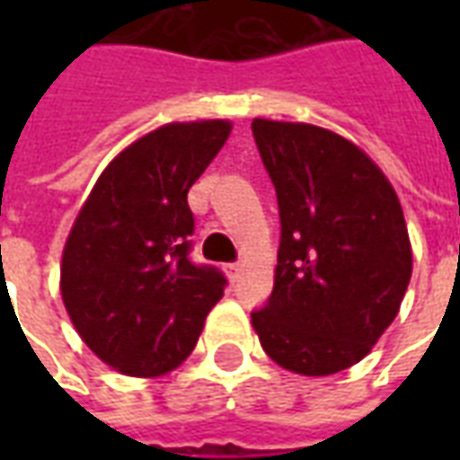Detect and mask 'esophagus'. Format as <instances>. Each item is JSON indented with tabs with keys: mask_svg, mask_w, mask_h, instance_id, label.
Returning a JSON list of instances; mask_svg holds the SVG:
<instances>
[{
	"mask_svg": "<svg viewBox=\"0 0 460 460\" xmlns=\"http://www.w3.org/2000/svg\"><path fill=\"white\" fill-rule=\"evenodd\" d=\"M226 276H229V280L231 283H236V280L241 279V266L239 263H229V266H226Z\"/></svg>",
	"mask_w": 460,
	"mask_h": 460,
	"instance_id": "esophagus-1",
	"label": "esophagus"
}]
</instances>
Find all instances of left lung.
Wrapping results in <instances>:
<instances>
[{"instance_id": "left-lung-1", "label": "left lung", "mask_w": 460, "mask_h": 460, "mask_svg": "<svg viewBox=\"0 0 460 460\" xmlns=\"http://www.w3.org/2000/svg\"><path fill=\"white\" fill-rule=\"evenodd\" d=\"M276 187L279 266L251 313L266 355L296 375L342 372L372 349L411 279L402 204L357 145L305 122H251Z\"/></svg>"}]
</instances>
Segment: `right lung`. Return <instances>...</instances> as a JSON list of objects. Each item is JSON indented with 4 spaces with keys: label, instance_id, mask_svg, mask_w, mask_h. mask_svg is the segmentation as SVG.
Returning a JSON list of instances; mask_svg holds the SVG:
<instances>
[{
    "label": "right lung",
    "instance_id": "1",
    "mask_svg": "<svg viewBox=\"0 0 460 460\" xmlns=\"http://www.w3.org/2000/svg\"><path fill=\"white\" fill-rule=\"evenodd\" d=\"M226 120L172 122L115 157L68 234L61 296L74 328L122 375L181 365L226 276L190 259L187 191L229 137Z\"/></svg>",
    "mask_w": 460,
    "mask_h": 460
}]
</instances>
